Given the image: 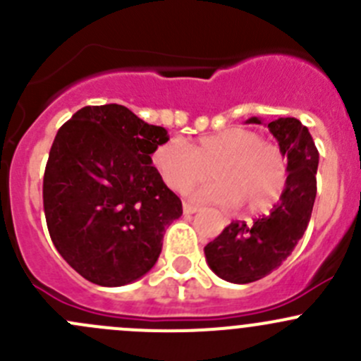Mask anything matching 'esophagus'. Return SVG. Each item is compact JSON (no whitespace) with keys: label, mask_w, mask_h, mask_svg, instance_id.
Here are the masks:
<instances>
[{"label":"esophagus","mask_w":361,"mask_h":361,"mask_svg":"<svg viewBox=\"0 0 361 361\" xmlns=\"http://www.w3.org/2000/svg\"><path fill=\"white\" fill-rule=\"evenodd\" d=\"M199 211V206H195V204H190V202H183V213L185 214H194Z\"/></svg>","instance_id":"esophagus-1"}]
</instances>
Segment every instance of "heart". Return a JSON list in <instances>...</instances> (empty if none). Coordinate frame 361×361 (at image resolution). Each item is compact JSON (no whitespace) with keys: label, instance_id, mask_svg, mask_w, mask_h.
<instances>
[{"label":"heart","instance_id":"1","mask_svg":"<svg viewBox=\"0 0 361 361\" xmlns=\"http://www.w3.org/2000/svg\"><path fill=\"white\" fill-rule=\"evenodd\" d=\"M154 166L171 190L187 194L209 178L216 183L197 194L224 206L243 204L250 213L271 209L288 181V159L260 134L231 127L185 145L169 140L154 152Z\"/></svg>","mask_w":361,"mask_h":361}]
</instances>
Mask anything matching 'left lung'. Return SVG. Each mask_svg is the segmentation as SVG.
<instances>
[{
	"mask_svg": "<svg viewBox=\"0 0 361 361\" xmlns=\"http://www.w3.org/2000/svg\"><path fill=\"white\" fill-rule=\"evenodd\" d=\"M248 123H262L251 116ZM288 159V181L269 214L255 220L231 221L214 241L207 243V265L218 278L246 285L278 269L307 228L316 199L319 154L307 127L293 116L267 123Z\"/></svg>",
	"mask_w": 361,
	"mask_h": 361,
	"instance_id": "8db88e82",
	"label": "left lung"
}]
</instances>
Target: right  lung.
I'll return each instance as SVG.
<instances>
[{
  "instance_id": "add662e5",
  "label": "right lung",
  "mask_w": 361,
  "mask_h": 361,
  "mask_svg": "<svg viewBox=\"0 0 361 361\" xmlns=\"http://www.w3.org/2000/svg\"><path fill=\"white\" fill-rule=\"evenodd\" d=\"M169 140L122 104L85 106L57 130L43 176L54 246L90 283L123 286L147 274L183 207L152 166Z\"/></svg>"
}]
</instances>
